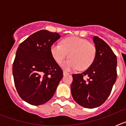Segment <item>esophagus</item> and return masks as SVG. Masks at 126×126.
<instances>
[{
    "instance_id": "esophagus-1",
    "label": "esophagus",
    "mask_w": 126,
    "mask_h": 126,
    "mask_svg": "<svg viewBox=\"0 0 126 126\" xmlns=\"http://www.w3.org/2000/svg\"><path fill=\"white\" fill-rule=\"evenodd\" d=\"M63 74H64V75H67V74H69V73H67V71H63Z\"/></svg>"
}]
</instances>
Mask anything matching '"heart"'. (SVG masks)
Here are the masks:
<instances>
[{
    "instance_id": "heart-1",
    "label": "heart",
    "mask_w": 126,
    "mask_h": 126,
    "mask_svg": "<svg viewBox=\"0 0 126 126\" xmlns=\"http://www.w3.org/2000/svg\"><path fill=\"white\" fill-rule=\"evenodd\" d=\"M50 52L58 64H61L69 53L70 58L62 63V66L67 70L79 69L83 71L93 64L96 49L87 40L73 36L64 39L61 43H53L50 47Z\"/></svg>"
}]
</instances>
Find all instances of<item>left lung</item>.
I'll use <instances>...</instances> for the list:
<instances>
[{
	"instance_id": "left-lung-1",
	"label": "left lung",
	"mask_w": 126,
	"mask_h": 126,
	"mask_svg": "<svg viewBox=\"0 0 126 126\" xmlns=\"http://www.w3.org/2000/svg\"><path fill=\"white\" fill-rule=\"evenodd\" d=\"M96 49L93 64L81 74H73L71 94L76 103L93 109L103 104L117 79V57L103 40L93 36Z\"/></svg>"
}]
</instances>
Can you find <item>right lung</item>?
<instances>
[{
  "mask_svg": "<svg viewBox=\"0 0 126 126\" xmlns=\"http://www.w3.org/2000/svg\"><path fill=\"white\" fill-rule=\"evenodd\" d=\"M61 38L57 33L42 30L32 34L19 45L13 65L14 84L23 100L40 105L52 98L63 72L50 52Z\"/></svg>",
  "mask_w": 126,
  "mask_h": 126,
  "instance_id": "1",
  "label": "right lung"
}]
</instances>
